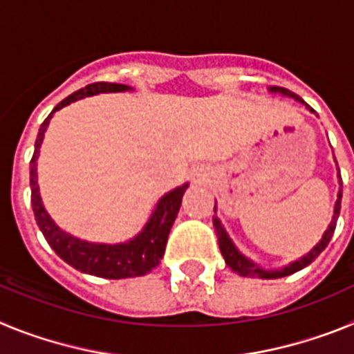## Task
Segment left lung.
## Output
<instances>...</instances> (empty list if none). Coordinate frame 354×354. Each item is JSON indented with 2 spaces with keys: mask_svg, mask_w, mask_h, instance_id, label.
<instances>
[{
  "mask_svg": "<svg viewBox=\"0 0 354 354\" xmlns=\"http://www.w3.org/2000/svg\"><path fill=\"white\" fill-rule=\"evenodd\" d=\"M270 92L282 93V95L292 97V99H296V101L303 102L301 99H299V95H296V93H292L290 90H287V88L271 86ZM310 111H314V109H310ZM339 184H340V189H339V195H337L335 209H333V218H331V223H330V227H328L326 232H324L323 239L319 241L317 245H315L310 252L306 253V255H303V257L298 259V261L290 262V264H287L286 268H282V270H264V268L257 266L255 262L250 261V259H246L245 255H243V253H241L236 246H234V243L230 241L228 234L225 232V228H223V225H221V221L218 220L216 216H212V225H214V228H216L218 245H220L221 255H223V259H225V262H227L228 268H230L234 273L241 274V277L266 278V280H271V278L289 277V274L296 273V271L303 270V268H306L308 264H312V262L319 257V253L326 248L328 243H330V239L333 237V232H335L337 220H339V212H340V200H342V179H340V171H339ZM214 212H216V205H214Z\"/></svg>",
  "mask_w": 354,
  "mask_h": 354,
  "instance_id": "obj_1",
  "label": "left lung"
}]
</instances>
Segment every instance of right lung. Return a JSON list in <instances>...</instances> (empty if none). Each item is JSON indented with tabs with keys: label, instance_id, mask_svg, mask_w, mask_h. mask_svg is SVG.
Wrapping results in <instances>:
<instances>
[{
	"label": "right lung",
	"instance_id": "right-lung-1",
	"mask_svg": "<svg viewBox=\"0 0 354 354\" xmlns=\"http://www.w3.org/2000/svg\"><path fill=\"white\" fill-rule=\"evenodd\" d=\"M126 90L133 88L127 86V84L102 83L101 81V83H92L65 97L64 101L49 113V117L42 122L39 134H37L35 152H33V158L30 161L31 205H33V212H35L37 225L42 230L49 246L55 250L58 257L64 259L72 268L80 270L81 273H88L101 278H113V280L143 277L161 262L162 255H165V248H167L168 234H170L171 225H174L180 204H183V195L187 189V184L175 187V189H171V192H168L167 195L159 198L154 212H152V216H150L138 236H134L127 243H118V245H99V243H88V241L72 237L71 234L64 232L51 220V216L44 209L42 198H40L39 183H37V159H39L44 133L48 129L49 120L53 118L55 111L77 101V99H83V97L106 92H126Z\"/></svg>",
	"mask_w": 354,
	"mask_h": 354
}]
</instances>
